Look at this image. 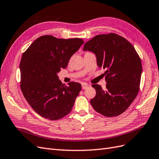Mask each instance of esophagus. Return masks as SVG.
I'll return each mask as SVG.
<instances>
[{"mask_svg":"<svg viewBox=\"0 0 159 159\" xmlns=\"http://www.w3.org/2000/svg\"><path fill=\"white\" fill-rule=\"evenodd\" d=\"M81 88H82L83 89H85L88 88V85L86 83H82L81 84Z\"/></svg>","mask_w":159,"mask_h":159,"instance_id":"obj_1","label":"esophagus"}]
</instances>
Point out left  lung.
Instances as JSON below:
<instances>
[{"mask_svg": "<svg viewBox=\"0 0 159 159\" xmlns=\"http://www.w3.org/2000/svg\"><path fill=\"white\" fill-rule=\"evenodd\" d=\"M83 50L93 52L98 67L107 70L106 89L92 85L96 95L91 105L104 116H118L138 94L142 73L140 57L131 43L115 33L95 36L85 43Z\"/></svg>", "mask_w": 159, "mask_h": 159, "instance_id": "obj_1", "label": "left lung"}]
</instances>
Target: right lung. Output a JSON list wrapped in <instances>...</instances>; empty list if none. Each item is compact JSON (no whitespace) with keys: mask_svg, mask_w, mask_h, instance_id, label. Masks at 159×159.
I'll return each mask as SVG.
<instances>
[{"mask_svg":"<svg viewBox=\"0 0 159 159\" xmlns=\"http://www.w3.org/2000/svg\"><path fill=\"white\" fill-rule=\"evenodd\" d=\"M84 43L80 38H38L23 53L20 64V88L27 102L40 116L57 120L70 113L81 89L79 83L66 86L57 74Z\"/></svg>","mask_w":159,"mask_h":159,"instance_id":"add662e5","label":"right lung"}]
</instances>
